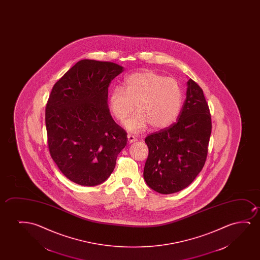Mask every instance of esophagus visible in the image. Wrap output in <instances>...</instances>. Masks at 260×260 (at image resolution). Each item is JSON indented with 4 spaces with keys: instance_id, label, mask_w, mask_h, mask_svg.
<instances>
[{
    "instance_id": "esophagus-1",
    "label": "esophagus",
    "mask_w": 260,
    "mask_h": 260,
    "mask_svg": "<svg viewBox=\"0 0 260 260\" xmlns=\"http://www.w3.org/2000/svg\"><path fill=\"white\" fill-rule=\"evenodd\" d=\"M127 137H128V142L129 143V144H132V143H134L135 142L136 140H137V139H136L135 137H134V136L133 135H132V134H128V136H127Z\"/></svg>"
}]
</instances>
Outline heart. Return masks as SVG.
Segmentation results:
<instances>
[{"instance_id":"heart-1","label":"heart","mask_w":260,"mask_h":260,"mask_svg":"<svg viewBox=\"0 0 260 260\" xmlns=\"http://www.w3.org/2000/svg\"><path fill=\"white\" fill-rule=\"evenodd\" d=\"M183 93L178 82L156 72L142 71L126 78L122 89L115 88L108 98L111 114L123 121L133 110L135 114L125 121V128L140 132L148 125L164 128L172 124L180 113Z\"/></svg>"}]
</instances>
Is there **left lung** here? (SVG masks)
I'll return each instance as SVG.
<instances>
[{
  "instance_id": "left-lung-1",
  "label": "left lung",
  "mask_w": 260,
  "mask_h": 260,
  "mask_svg": "<svg viewBox=\"0 0 260 260\" xmlns=\"http://www.w3.org/2000/svg\"><path fill=\"white\" fill-rule=\"evenodd\" d=\"M178 121L146 137L148 157L144 178L150 188L170 194L187 187L203 170L211 133V118L203 89L189 79Z\"/></svg>"
}]
</instances>
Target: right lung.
Here are the masks:
<instances>
[{"instance_id":"obj_1","label":"right lung","mask_w":260,"mask_h":260,"mask_svg":"<svg viewBox=\"0 0 260 260\" xmlns=\"http://www.w3.org/2000/svg\"><path fill=\"white\" fill-rule=\"evenodd\" d=\"M123 68L113 62L82 59L52 88L45 109L50 156L71 181L94 186L106 181L127 133L107 106L108 87Z\"/></svg>"}]
</instances>
